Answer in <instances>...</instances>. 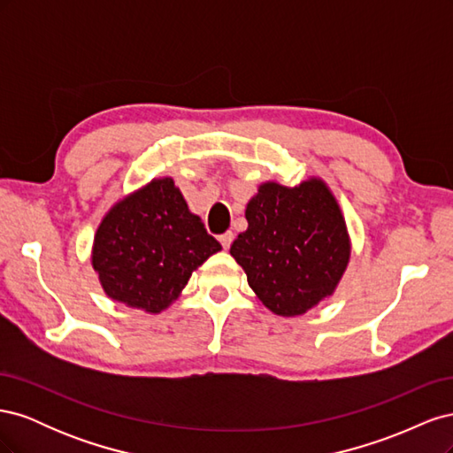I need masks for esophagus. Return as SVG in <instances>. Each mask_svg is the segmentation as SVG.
I'll use <instances>...</instances> for the list:
<instances>
[{
    "label": "esophagus",
    "mask_w": 453,
    "mask_h": 453,
    "mask_svg": "<svg viewBox=\"0 0 453 453\" xmlns=\"http://www.w3.org/2000/svg\"><path fill=\"white\" fill-rule=\"evenodd\" d=\"M232 240H234V234H232V232H225V234L219 236V242H221V245H223L225 250H228V248H230Z\"/></svg>",
    "instance_id": "esophagus-1"
}]
</instances>
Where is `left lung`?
Wrapping results in <instances>:
<instances>
[{"label":"left lung","instance_id":"1","mask_svg":"<svg viewBox=\"0 0 453 453\" xmlns=\"http://www.w3.org/2000/svg\"><path fill=\"white\" fill-rule=\"evenodd\" d=\"M248 230L230 255L270 311L295 318L331 296L346 272L351 243L344 215L326 183L268 181L245 208Z\"/></svg>","mask_w":453,"mask_h":453}]
</instances>
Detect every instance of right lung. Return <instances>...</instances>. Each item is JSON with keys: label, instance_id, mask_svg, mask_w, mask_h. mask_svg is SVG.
Masks as SVG:
<instances>
[{"label": "right lung", "instance_id": "add662e5", "mask_svg": "<svg viewBox=\"0 0 453 453\" xmlns=\"http://www.w3.org/2000/svg\"><path fill=\"white\" fill-rule=\"evenodd\" d=\"M221 243L208 234L170 177L117 202L96 230L92 266L109 298L158 313Z\"/></svg>", "mask_w": 453, "mask_h": 453}]
</instances>
